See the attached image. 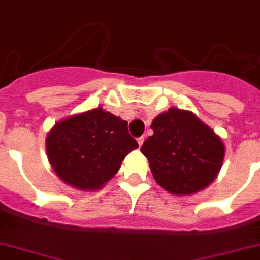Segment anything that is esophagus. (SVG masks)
Instances as JSON below:
<instances>
[{
    "label": "esophagus",
    "mask_w": 260,
    "mask_h": 260,
    "mask_svg": "<svg viewBox=\"0 0 260 260\" xmlns=\"http://www.w3.org/2000/svg\"><path fill=\"white\" fill-rule=\"evenodd\" d=\"M144 141H145V137H144V136H141V137H138V138H137L138 146H142V144H144Z\"/></svg>",
    "instance_id": "obj_1"
}]
</instances>
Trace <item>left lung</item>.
<instances>
[{"mask_svg": "<svg viewBox=\"0 0 260 260\" xmlns=\"http://www.w3.org/2000/svg\"><path fill=\"white\" fill-rule=\"evenodd\" d=\"M141 147L157 185L173 195L208 187L219 173L224 145L193 113L171 108L152 120Z\"/></svg>", "mask_w": 260, "mask_h": 260, "instance_id": "8db88e82", "label": "left lung"}]
</instances>
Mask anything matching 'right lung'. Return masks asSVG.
<instances>
[{
    "instance_id": "1",
    "label": "right lung",
    "mask_w": 260,
    "mask_h": 260,
    "mask_svg": "<svg viewBox=\"0 0 260 260\" xmlns=\"http://www.w3.org/2000/svg\"><path fill=\"white\" fill-rule=\"evenodd\" d=\"M137 147L128 123L103 108L60 120L46 138L55 173L67 185L83 191L103 187Z\"/></svg>"
}]
</instances>
